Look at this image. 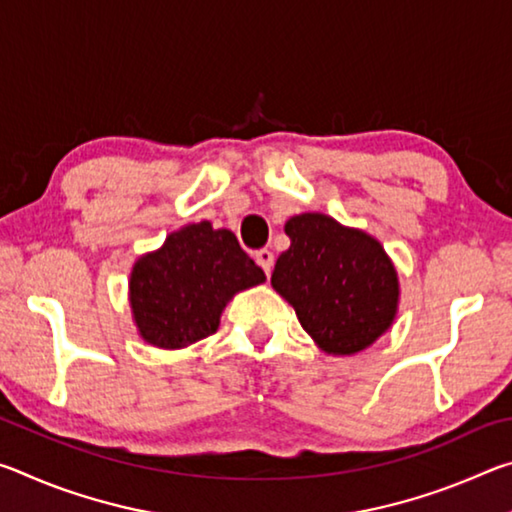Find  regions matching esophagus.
I'll return each mask as SVG.
<instances>
[{"mask_svg": "<svg viewBox=\"0 0 512 512\" xmlns=\"http://www.w3.org/2000/svg\"><path fill=\"white\" fill-rule=\"evenodd\" d=\"M255 262L264 268V273L266 275H271V271H273V262H275V255L271 253V250H259V253L255 255Z\"/></svg>", "mask_w": 512, "mask_h": 512, "instance_id": "34e87169", "label": "esophagus"}]
</instances>
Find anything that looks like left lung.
<instances>
[{
    "instance_id": "left-lung-1",
    "label": "left lung",
    "mask_w": 512,
    "mask_h": 512,
    "mask_svg": "<svg viewBox=\"0 0 512 512\" xmlns=\"http://www.w3.org/2000/svg\"><path fill=\"white\" fill-rule=\"evenodd\" d=\"M284 232L291 246L277 257L271 284L320 350L350 357L393 327L400 277L375 237L323 212L291 216Z\"/></svg>"
}]
</instances>
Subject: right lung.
I'll return each mask as SVG.
<instances>
[{
	"mask_svg": "<svg viewBox=\"0 0 512 512\" xmlns=\"http://www.w3.org/2000/svg\"><path fill=\"white\" fill-rule=\"evenodd\" d=\"M262 282L264 271L241 250L235 232L214 230L210 221L187 223L135 259L128 302L144 343L183 350L219 329L239 291Z\"/></svg>",
	"mask_w": 512,
	"mask_h": 512,
	"instance_id": "1",
	"label": "right lung"
}]
</instances>
